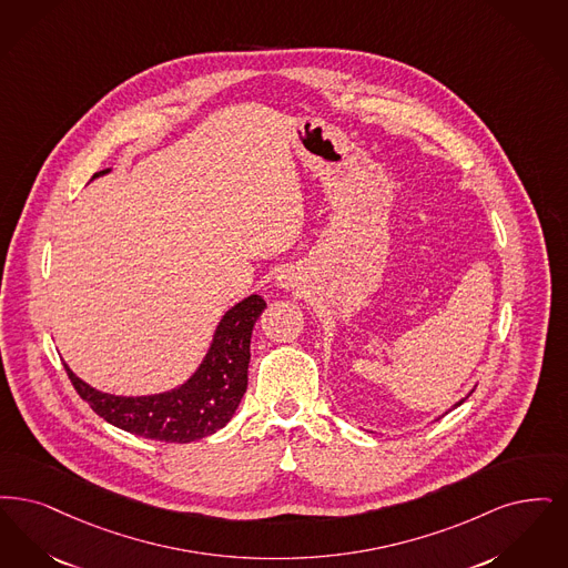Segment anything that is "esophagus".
Instances as JSON below:
<instances>
[{"mask_svg": "<svg viewBox=\"0 0 568 568\" xmlns=\"http://www.w3.org/2000/svg\"><path fill=\"white\" fill-rule=\"evenodd\" d=\"M280 284H282L284 288H288V286H291V282L286 280V275H282V277H280Z\"/></svg>", "mask_w": 568, "mask_h": 568, "instance_id": "esophagus-1", "label": "esophagus"}]
</instances>
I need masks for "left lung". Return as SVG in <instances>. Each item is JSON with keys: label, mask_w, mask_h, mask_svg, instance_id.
I'll return each instance as SVG.
<instances>
[{"label": "left lung", "mask_w": 568, "mask_h": 568, "mask_svg": "<svg viewBox=\"0 0 568 568\" xmlns=\"http://www.w3.org/2000/svg\"><path fill=\"white\" fill-rule=\"evenodd\" d=\"M458 405H463V400H460V403H458Z\"/></svg>", "instance_id": "1"}]
</instances>
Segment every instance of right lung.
I'll use <instances>...</instances> for the list:
<instances>
[{"instance_id":"1","label":"right lung","mask_w":568,"mask_h":568,"mask_svg":"<svg viewBox=\"0 0 568 568\" xmlns=\"http://www.w3.org/2000/svg\"><path fill=\"white\" fill-rule=\"evenodd\" d=\"M105 172L108 170L95 175ZM265 307L263 296L250 295L229 310L219 324L210 354L193 379L168 395L138 398L103 395L78 379L65 365L68 377L75 393L89 403L99 418L131 435L165 444L197 442L233 418L246 393L250 337L254 322Z\"/></svg>"}]
</instances>
